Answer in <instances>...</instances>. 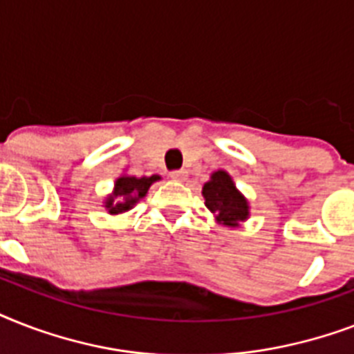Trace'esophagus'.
I'll use <instances>...</instances> for the list:
<instances>
[{
  "label": "esophagus",
  "instance_id": "1",
  "mask_svg": "<svg viewBox=\"0 0 354 354\" xmlns=\"http://www.w3.org/2000/svg\"><path fill=\"white\" fill-rule=\"evenodd\" d=\"M171 178H172V180H176V182H183V180L187 178V172H185V171H172Z\"/></svg>",
  "mask_w": 354,
  "mask_h": 354
}]
</instances>
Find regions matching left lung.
Returning <instances> with one entry per match:
<instances>
[{"label":"left lung","instance_id":"obj_1","mask_svg":"<svg viewBox=\"0 0 354 354\" xmlns=\"http://www.w3.org/2000/svg\"><path fill=\"white\" fill-rule=\"evenodd\" d=\"M202 194L205 207L215 215L216 222L227 227H239L250 216L248 200L235 187L232 176L226 171H216L211 174L209 182L204 183Z\"/></svg>","mask_w":354,"mask_h":354}]
</instances>
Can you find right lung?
I'll return each instance as SVG.
<instances>
[{"instance_id": "obj_1", "label": "right lung", "mask_w": 354, "mask_h": 354, "mask_svg": "<svg viewBox=\"0 0 354 354\" xmlns=\"http://www.w3.org/2000/svg\"><path fill=\"white\" fill-rule=\"evenodd\" d=\"M161 180L158 174H152V176H128V174H122L115 180V185H113V191L110 196H106L104 200V207L110 215H121V213H127L138 204L139 200L143 198L149 187L154 182Z\"/></svg>"}]
</instances>
